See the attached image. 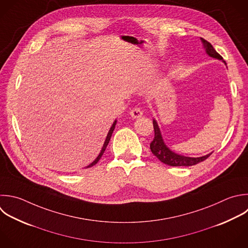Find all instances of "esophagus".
I'll list each match as a JSON object with an SVG mask.
<instances>
[{
	"instance_id": "obj_1",
	"label": "esophagus",
	"mask_w": 248,
	"mask_h": 248,
	"mask_svg": "<svg viewBox=\"0 0 248 248\" xmlns=\"http://www.w3.org/2000/svg\"><path fill=\"white\" fill-rule=\"evenodd\" d=\"M130 115L132 117H134V118H139V117H140L142 115V111H141V109L140 108L136 107V108H132V110L130 111Z\"/></svg>"
}]
</instances>
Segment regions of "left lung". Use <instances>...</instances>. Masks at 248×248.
<instances>
[{"label": "left lung", "mask_w": 248, "mask_h": 248, "mask_svg": "<svg viewBox=\"0 0 248 248\" xmlns=\"http://www.w3.org/2000/svg\"><path fill=\"white\" fill-rule=\"evenodd\" d=\"M202 42L203 44V46L206 50V53L213 58L219 59V60H223V57L213 48V46H211L210 43H208L207 41H205L204 39L202 38ZM153 128H154V139L150 143V150L151 152L164 164L169 165V166H184V167H188V166H193L196 165L200 162L204 161L205 159H207L210 154H207L205 156L202 157H197V158H192V157H185V156H181L178 155L172 151H170L166 144L163 141L161 133H160V129L157 125V122L155 120H153Z\"/></svg>", "instance_id": "left-lung-1"}]
</instances>
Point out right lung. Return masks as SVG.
<instances>
[{
    "mask_svg": "<svg viewBox=\"0 0 248 248\" xmlns=\"http://www.w3.org/2000/svg\"><path fill=\"white\" fill-rule=\"evenodd\" d=\"M115 124H116V121H114V123L112 124L111 128H110V129H109V131H108V136H107V139H106V141H105V143H104V146H103V148H102L101 153H100V154H99V156L96 158V160H95L93 163H91L89 166H87L86 168H90V167H92V166L96 165V164L99 162V160L101 159L102 155L104 154V152H105V150H106V148H107V146H108V142H109V140H110V138H111L112 132H113V130H114V128H115Z\"/></svg>",
    "mask_w": 248,
    "mask_h": 248,
    "instance_id": "add662e5",
    "label": "right lung"
}]
</instances>
